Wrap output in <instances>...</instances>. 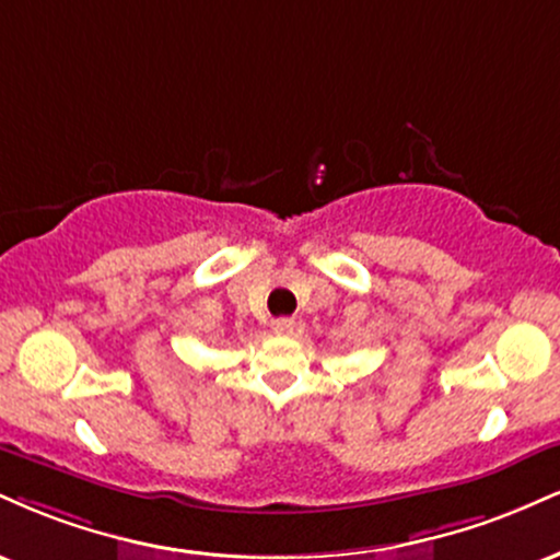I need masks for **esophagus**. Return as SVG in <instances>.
<instances>
[{
	"instance_id": "1",
	"label": "esophagus",
	"mask_w": 560,
	"mask_h": 560,
	"mask_svg": "<svg viewBox=\"0 0 560 560\" xmlns=\"http://www.w3.org/2000/svg\"><path fill=\"white\" fill-rule=\"evenodd\" d=\"M271 326H273L276 334H281V337H289V334L294 331V320L292 318H276Z\"/></svg>"
}]
</instances>
